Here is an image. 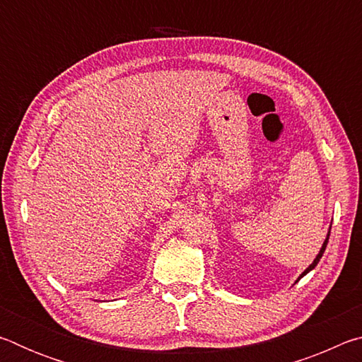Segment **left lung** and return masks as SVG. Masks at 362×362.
I'll return each mask as SVG.
<instances>
[{
	"mask_svg": "<svg viewBox=\"0 0 362 362\" xmlns=\"http://www.w3.org/2000/svg\"><path fill=\"white\" fill-rule=\"evenodd\" d=\"M329 235H330V231L327 233L326 240H324V243H322V247L320 249V254H317V255H316V259L313 260V263H311V265H310L308 268H306V269H305V272H303L302 274H300V276H298V279H300V278H303L306 273H310V272H311V269H313V268H315V267L317 265V262H320V260H321V257H322V254H324V250H326V246H327V241H329ZM298 279H297V281H298Z\"/></svg>",
	"mask_w": 362,
	"mask_h": 362,
	"instance_id": "left-lung-1",
	"label": "left lung"
}]
</instances>
